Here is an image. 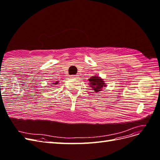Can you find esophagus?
<instances>
[{
  "label": "esophagus",
  "mask_w": 160,
  "mask_h": 160,
  "mask_svg": "<svg viewBox=\"0 0 160 160\" xmlns=\"http://www.w3.org/2000/svg\"><path fill=\"white\" fill-rule=\"evenodd\" d=\"M78 75H71V79H77L78 78Z\"/></svg>",
  "instance_id": "34e87169"
}]
</instances>
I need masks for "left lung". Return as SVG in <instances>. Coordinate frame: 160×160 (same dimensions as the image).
Wrapping results in <instances>:
<instances>
[{"label": "left lung", "mask_w": 160, "mask_h": 160, "mask_svg": "<svg viewBox=\"0 0 160 160\" xmlns=\"http://www.w3.org/2000/svg\"><path fill=\"white\" fill-rule=\"evenodd\" d=\"M89 80V85L91 88H92L95 92H99L103 90V88H106L105 82L103 79L98 75H94L91 77Z\"/></svg>", "instance_id": "obj_1"}]
</instances>
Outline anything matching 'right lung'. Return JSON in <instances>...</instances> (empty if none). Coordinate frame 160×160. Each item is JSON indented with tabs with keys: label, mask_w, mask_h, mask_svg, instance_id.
Listing matches in <instances>:
<instances>
[{
	"label": "right lung",
	"mask_w": 160,
	"mask_h": 160,
	"mask_svg": "<svg viewBox=\"0 0 160 160\" xmlns=\"http://www.w3.org/2000/svg\"><path fill=\"white\" fill-rule=\"evenodd\" d=\"M58 83H59V81H55V82H53V83H52V85H58ZM52 87H55V86H52Z\"/></svg>",
	"instance_id": "add662e5"
}]
</instances>
